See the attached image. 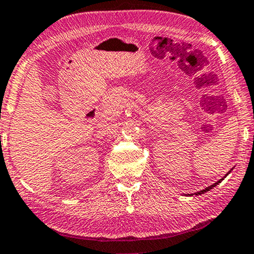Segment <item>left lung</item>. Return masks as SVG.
I'll return each mask as SVG.
<instances>
[{
	"label": "left lung",
	"instance_id": "obj_1",
	"mask_svg": "<svg viewBox=\"0 0 254 254\" xmlns=\"http://www.w3.org/2000/svg\"><path fill=\"white\" fill-rule=\"evenodd\" d=\"M230 172H231V170L229 171V173H230ZM229 173H228V174H229ZM228 174H227V175H228ZM227 175H225V178H226V176H227ZM225 178H223V179H225ZM223 179H220V180H219V181H216L215 183H213V185H212V186H209V187H207V188H205L204 190H200V191H198V192H196V193H194V194H197V196H198V194L205 193V192H206V191H209V190H211V189H213V188H214V187H215V186H218V185H219V183H221V181H222V180H223ZM189 196H190V194H189Z\"/></svg>",
	"mask_w": 254,
	"mask_h": 254
}]
</instances>
